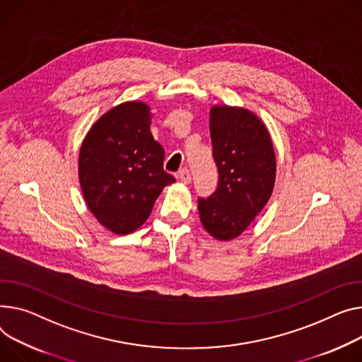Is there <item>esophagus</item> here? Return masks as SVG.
I'll return each instance as SVG.
<instances>
[{"mask_svg": "<svg viewBox=\"0 0 362 362\" xmlns=\"http://www.w3.org/2000/svg\"><path fill=\"white\" fill-rule=\"evenodd\" d=\"M179 179L185 185H189L192 182V176H190V172L187 170V168H182V170L179 172Z\"/></svg>", "mask_w": 362, "mask_h": 362, "instance_id": "esophagus-1", "label": "esophagus"}]
</instances>
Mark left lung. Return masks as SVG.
<instances>
[{
    "label": "left lung",
    "mask_w": 362,
    "mask_h": 362,
    "mask_svg": "<svg viewBox=\"0 0 362 362\" xmlns=\"http://www.w3.org/2000/svg\"><path fill=\"white\" fill-rule=\"evenodd\" d=\"M209 131L218 187L198 199V211L204 228L227 242L242 234L269 201L276 158L268 128L245 107H211Z\"/></svg>",
    "instance_id": "8db88e82"
}]
</instances>
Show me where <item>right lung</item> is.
Here are the masks:
<instances>
[{"label": "right lung", "mask_w": 362, "mask_h": 362, "mask_svg": "<svg viewBox=\"0 0 362 362\" xmlns=\"http://www.w3.org/2000/svg\"><path fill=\"white\" fill-rule=\"evenodd\" d=\"M150 125L148 105L125 102L95 120L81 144L78 179L86 204L115 234L139 228L161 190L176 182L164 172V150Z\"/></svg>", "instance_id": "1"}]
</instances>
